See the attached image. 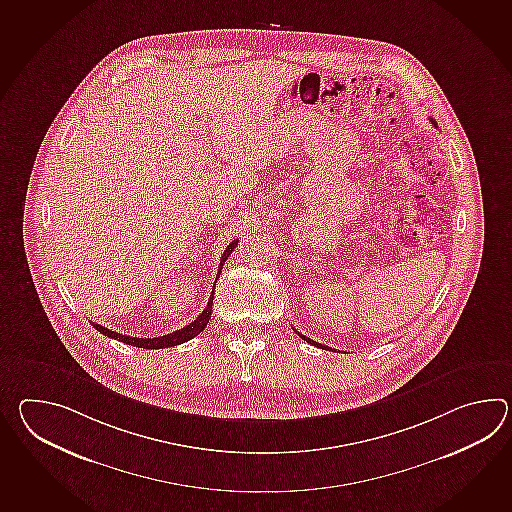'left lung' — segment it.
<instances>
[{"label":"left lung","instance_id":"1","mask_svg":"<svg viewBox=\"0 0 512 512\" xmlns=\"http://www.w3.org/2000/svg\"><path fill=\"white\" fill-rule=\"evenodd\" d=\"M430 121H432L433 125H435V121H433V119H430ZM294 330H296V329H294ZM296 332H297V330H296ZM297 334H299V336H301V338H303V340L308 341V343H312V345H316V347H321V349H327V351H334V349H332V347H325V345H321V343H318V341L310 340V338H307V336H303V334H301V332H297Z\"/></svg>","mask_w":512,"mask_h":512}]
</instances>
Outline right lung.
I'll return each instance as SVG.
<instances>
[{
    "instance_id": "1",
    "label": "right lung",
    "mask_w": 512,
    "mask_h": 512,
    "mask_svg": "<svg viewBox=\"0 0 512 512\" xmlns=\"http://www.w3.org/2000/svg\"><path fill=\"white\" fill-rule=\"evenodd\" d=\"M237 242H239V240H233V242L229 244L228 248L224 250V255H222V259H220L218 275L222 272V266H224V262H226V259L231 255V251L235 250ZM211 312H213V294L209 297V301H207V307L204 308V312H202L198 318L194 319L193 323L185 325L183 329L174 330L171 334L158 336V338H132V336H126V334H119V332H114V330L106 329V327L99 325V323H91V325H93L95 329L99 330L101 334H104V336L114 338V340L123 341L126 345H134V347H141V349H165V347H174V345H180V343H185V341L191 340L194 336H198V334L205 329V325L209 323V319H211Z\"/></svg>"
}]
</instances>
